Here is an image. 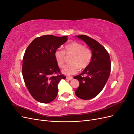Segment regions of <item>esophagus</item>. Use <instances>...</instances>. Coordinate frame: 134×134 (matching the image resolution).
<instances>
[{
    "mask_svg": "<svg viewBox=\"0 0 134 134\" xmlns=\"http://www.w3.org/2000/svg\"><path fill=\"white\" fill-rule=\"evenodd\" d=\"M66 79H68V80H71V79H72V77L67 76L66 77Z\"/></svg>",
    "mask_w": 134,
    "mask_h": 134,
    "instance_id": "1",
    "label": "esophagus"
}]
</instances>
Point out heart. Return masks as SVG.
<instances>
[{
    "instance_id": "1",
    "label": "heart",
    "mask_w": 134,
    "mask_h": 134,
    "mask_svg": "<svg viewBox=\"0 0 134 134\" xmlns=\"http://www.w3.org/2000/svg\"><path fill=\"white\" fill-rule=\"evenodd\" d=\"M72 55L70 62L62 70L66 75L76 74L80 69L88 66L92 59V52L90 48L84 47L83 44L72 42L65 47V50H57L55 52V58L58 65L63 68L66 62V55Z\"/></svg>"
}]
</instances>
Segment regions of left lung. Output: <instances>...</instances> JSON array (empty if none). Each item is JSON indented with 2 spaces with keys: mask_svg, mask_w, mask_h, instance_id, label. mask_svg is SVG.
I'll list each match as a JSON object with an SVG mask.
<instances>
[{
  "mask_svg": "<svg viewBox=\"0 0 134 134\" xmlns=\"http://www.w3.org/2000/svg\"><path fill=\"white\" fill-rule=\"evenodd\" d=\"M83 40L92 52L90 64L81 73L75 76L79 86L75 91L78 98L87 100L94 98L102 91L111 72V60L109 54L101 44L86 35L75 36ZM85 75L84 77L81 75Z\"/></svg>",
  "mask_w": 134,
  "mask_h": 134,
  "instance_id": "1",
  "label": "left lung"
}]
</instances>
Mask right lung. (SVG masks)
<instances>
[{"mask_svg": "<svg viewBox=\"0 0 134 134\" xmlns=\"http://www.w3.org/2000/svg\"><path fill=\"white\" fill-rule=\"evenodd\" d=\"M68 40V36L43 35L31 42L23 59L22 75L28 91L39 102L48 103L58 94V85L66 78L61 74L55 52Z\"/></svg>", "mask_w": 134, "mask_h": 134, "instance_id": "right-lung-1", "label": "right lung"}]
</instances>
